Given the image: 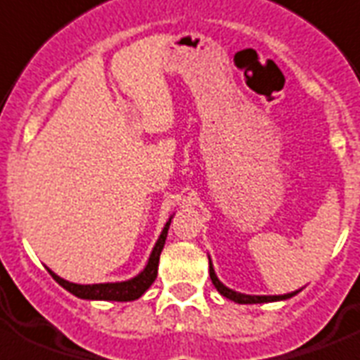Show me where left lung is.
Here are the masks:
<instances>
[{
  "label": "left lung",
  "instance_id": "obj_1",
  "mask_svg": "<svg viewBox=\"0 0 360 360\" xmlns=\"http://www.w3.org/2000/svg\"><path fill=\"white\" fill-rule=\"evenodd\" d=\"M210 278H212V283L215 285V289L219 290L224 298L231 300V302H236V304H269V302H278V300L292 298L294 294L300 292V290H294V292L281 294V296H250V294L236 292V290L228 289L226 285L221 283V280L217 278L215 270H213V265H212V259H210Z\"/></svg>",
  "mask_w": 360,
  "mask_h": 360
}]
</instances>
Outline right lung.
Listing matches in <instances>:
<instances>
[{
    "mask_svg": "<svg viewBox=\"0 0 360 360\" xmlns=\"http://www.w3.org/2000/svg\"><path fill=\"white\" fill-rule=\"evenodd\" d=\"M173 219V217H171ZM171 219L167 221V224L163 226L162 233H160L156 245H154L153 252H150V257H148L145 269L139 272L138 276H134L132 280L127 281H115V283H94V285H79L71 283V281L62 280L60 276H56L53 270L47 269V272L53 276V280L58 285H62L64 289L70 290L71 294H75L77 298L82 300H106V302H132V300H138L145 290L154 283L156 276H158V263H160V254L163 250V245H165V239H167L169 224H171Z\"/></svg>",
    "mask_w": 360,
    "mask_h": 360,
    "instance_id": "add662e5",
    "label": "right lung"
}]
</instances>
